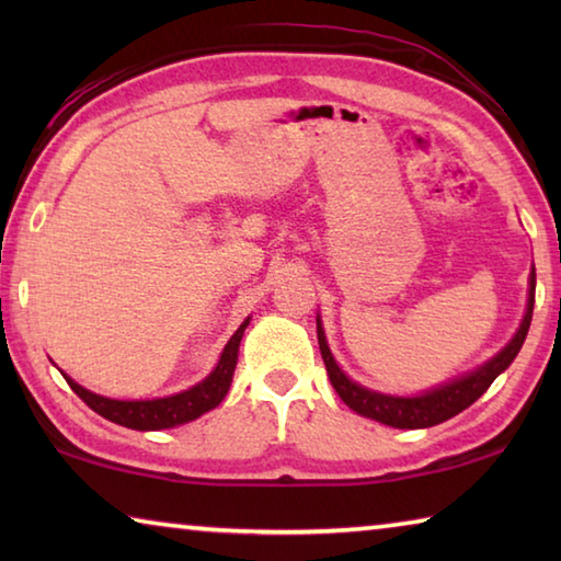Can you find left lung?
Listing matches in <instances>:
<instances>
[{"instance_id": "1", "label": "left lung", "mask_w": 561, "mask_h": 561, "mask_svg": "<svg viewBox=\"0 0 561 561\" xmlns=\"http://www.w3.org/2000/svg\"><path fill=\"white\" fill-rule=\"evenodd\" d=\"M531 309H535V270H531L529 277V301H527V314L522 319L515 339L500 351V354L488 360L485 366H480L478 371L458 378V381L445 383L435 388L431 393L415 396V398H398V396H383L376 391H368V388L358 386L351 381V378L341 371L336 366L334 356L327 346L324 329H321L317 319V334H319V348L321 358H324L329 381L334 386L341 401H344L351 411H356L366 417H374L378 423L391 425V428H431V425H438L448 417L462 413L465 408H470L478 398L488 391L490 383L505 371V368L515 360L519 354L522 344H525L529 321H531Z\"/></svg>"}]
</instances>
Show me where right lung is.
<instances>
[{
    "mask_svg": "<svg viewBox=\"0 0 561 561\" xmlns=\"http://www.w3.org/2000/svg\"><path fill=\"white\" fill-rule=\"evenodd\" d=\"M250 319L242 321V327L234 331L232 339L227 341L220 360H217L215 371L205 378L203 383L190 388V391L156 398V401H113V398H103L87 391V388L73 383L69 376L66 383L71 386V391L87 403L91 411L106 417L111 423H118L123 428L133 431H160V428H173V425L195 421L203 413L213 411L215 405L222 403V398L230 391L232 374L237 366V351H240V341Z\"/></svg>",
    "mask_w": 561,
    "mask_h": 561,
    "instance_id": "1",
    "label": "right lung"
}]
</instances>
